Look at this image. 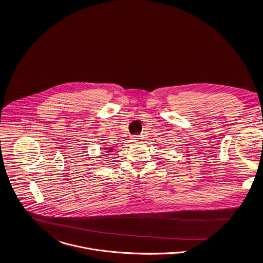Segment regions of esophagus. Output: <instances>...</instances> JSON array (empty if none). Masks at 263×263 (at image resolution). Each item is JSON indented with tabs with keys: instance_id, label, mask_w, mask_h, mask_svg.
<instances>
[{
	"instance_id": "1",
	"label": "esophagus",
	"mask_w": 263,
	"mask_h": 263,
	"mask_svg": "<svg viewBox=\"0 0 263 263\" xmlns=\"http://www.w3.org/2000/svg\"><path fill=\"white\" fill-rule=\"evenodd\" d=\"M134 142H136V141H138V140H140V136H134L133 137V139H132Z\"/></svg>"
}]
</instances>
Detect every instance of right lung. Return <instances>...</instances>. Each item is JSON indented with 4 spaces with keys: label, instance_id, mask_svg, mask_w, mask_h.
Segmentation results:
<instances>
[{
    "label": "right lung",
    "instance_id": "right-lung-1",
    "mask_svg": "<svg viewBox=\"0 0 263 263\" xmlns=\"http://www.w3.org/2000/svg\"><path fill=\"white\" fill-rule=\"evenodd\" d=\"M104 149H105V152L107 153V156H108V155H110V153L113 152V149H107V147H106V148H104ZM104 156H105V155H104Z\"/></svg>",
    "mask_w": 263,
    "mask_h": 263
}]
</instances>
